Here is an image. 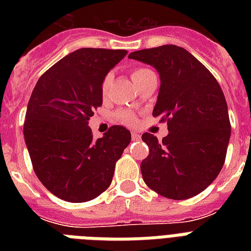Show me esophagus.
Returning <instances> with one entry per match:
<instances>
[{
    "instance_id": "obj_1",
    "label": "esophagus",
    "mask_w": 251,
    "mask_h": 251,
    "mask_svg": "<svg viewBox=\"0 0 251 251\" xmlns=\"http://www.w3.org/2000/svg\"><path fill=\"white\" fill-rule=\"evenodd\" d=\"M131 139H133V141H138V139H141V135H139L137 131H133V133H131Z\"/></svg>"
}]
</instances>
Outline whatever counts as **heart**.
<instances>
[{
  "label": "heart",
  "mask_w": 251,
  "mask_h": 251,
  "mask_svg": "<svg viewBox=\"0 0 251 251\" xmlns=\"http://www.w3.org/2000/svg\"><path fill=\"white\" fill-rule=\"evenodd\" d=\"M147 69H137V70H134L131 73V78L133 80L137 78L138 75H141L142 73H145ZM110 80H112V76L108 74L105 75V78L102 79V83H101V90H102V94H105L108 88L110 86ZM116 118H117L118 122H121V124H125V125H135L137 124V117H135V114L129 109H121L118 110L117 114H116Z\"/></svg>",
  "instance_id": "b5f03b06"
}]
</instances>
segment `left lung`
I'll return each mask as SVG.
<instances>
[{"label": "left lung", "instance_id": "left-lung-1", "mask_svg": "<svg viewBox=\"0 0 251 251\" xmlns=\"http://www.w3.org/2000/svg\"><path fill=\"white\" fill-rule=\"evenodd\" d=\"M130 58L149 64L160 75L153 117L167 121L168 135L157 141L145 133L150 153L142 177L165 198L187 199L202 193L222 171L230 138L226 96L210 70L186 49L161 45Z\"/></svg>", "mask_w": 251, "mask_h": 251}]
</instances>
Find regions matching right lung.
Masks as SVG:
<instances>
[{"label":"right lung","instance_id":"1","mask_svg":"<svg viewBox=\"0 0 251 251\" xmlns=\"http://www.w3.org/2000/svg\"><path fill=\"white\" fill-rule=\"evenodd\" d=\"M126 53L78 49L47 70L31 94L23 134L33 171L66 202H87L105 191L129 146L131 134L122 126H112L96 141L88 126L102 104V79Z\"/></svg>","mask_w":251,"mask_h":251}]
</instances>
